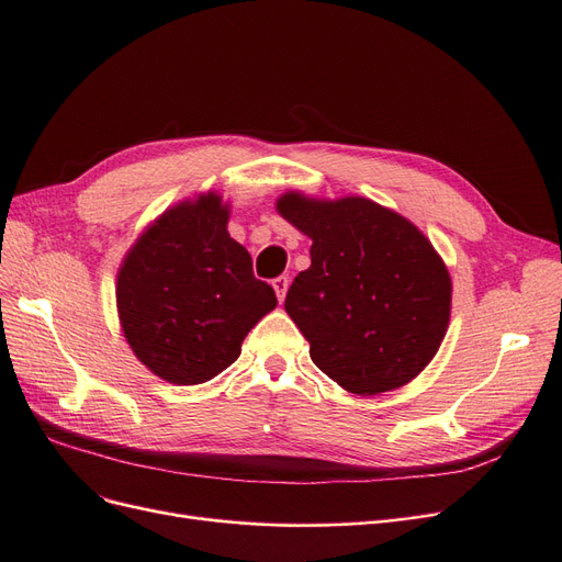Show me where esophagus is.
<instances>
[{
	"label": "esophagus",
	"mask_w": 562,
	"mask_h": 562,
	"mask_svg": "<svg viewBox=\"0 0 562 562\" xmlns=\"http://www.w3.org/2000/svg\"><path fill=\"white\" fill-rule=\"evenodd\" d=\"M288 283H291V281H288V277H277L274 281H271V288H274L279 302H283V297L288 293Z\"/></svg>",
	"instance_id": "obj_1"
}]
</instances>
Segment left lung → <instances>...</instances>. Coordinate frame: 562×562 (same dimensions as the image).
<instances>
[{"label":"left lung","instance_id":"obj_1","mask_svg":"<svg viewBox=\"0 0 562 562\" xmlns=\"http://www.w3.org/2000/svg\"><path fill=\"white\" fill-rule=\"evenodd\" d=\"M277 211L312 239L285 312L318 370L356 396L413 382L448 333L452 281L411 220L366 196L316 199L297 190Z\"/></svg>","mask_w":562,"mask_h":562}]
</instances>
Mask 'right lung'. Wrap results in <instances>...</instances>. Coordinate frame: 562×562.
<instances>
[{
  "label": "right lung",
  "instance_id": "1",
  "mask_svg": "<svg viewBox=\"0 0 562 562\" xmlns=\"http://www.w3.org/2000/svg\"><path fill=\"white\" fill-rule=\"evenodd\" d=\"M227 223L229 201L217 192L184 199L151 220L116 271V314L128 347L178 386L229 368L250 328L277 307Z\"/></svg>",
  "mask_w": 562,
  "mask_h": 562
}]
</instances>
